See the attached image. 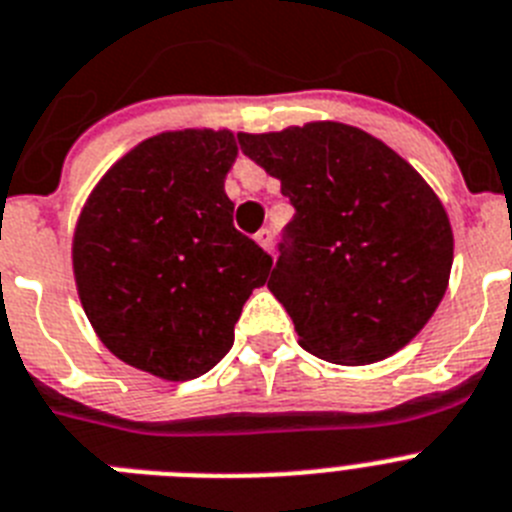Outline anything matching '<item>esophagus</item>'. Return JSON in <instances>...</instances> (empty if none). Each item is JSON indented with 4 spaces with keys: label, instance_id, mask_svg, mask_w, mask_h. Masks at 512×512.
I'll use <instances>...</instances> for the list:
<instances>
[{
    "label": "esophagus",
    "instance_id": "1",
    "mask_svg": "<svg viewBox=\"0 0 512 512\" xmlns=\"http://www.w3.org/2000/svg\"><path fill=\"white\" fill-rule=\"evenodd\" d=\"M256 243H259V246L264 248V251H272V243H274V233H272V230H269V227L259 230V233H256Z\"/></svg>",
    "mask_w": 512,
    "mask_h": 512
}]
</instances>
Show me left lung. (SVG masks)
<instances>
[{
    "instance_id": "left-lung-1",
    "label": "left lung",
    "mask_w": 512,
    "mask_h": 512,
    "mask_svg": "<svg viewBox=\"0 0 512 512\" xmlns=\"http://www.w3.org/2000/svg\"><path fill=\"white\" fill-rule=\"evenodd\" d=\"M238 142L295 207L266 287L300 347L336 365H370L412 342L453 264L451 220L425 178L339 121L240 131Z\"/></svg>"
}]
</instances>
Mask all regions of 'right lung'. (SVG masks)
Listing matches in <instances>:
<instances>
[{
    "label": "right lung",
    "instance_id": "add662e5",
    "mask_svg": "<svg viewBox=\"0 0 512 512\" xmlns=\"http://www.w3.org/2000/svg\"><path fill=\"white\" fill-rule=\"evenodd\" d=\"M235 157L227 129L155 134L108 168L74 227V282L95 334L163 381L199 378L227 355L272 269L233 225Z\"/></svg>",
    "mask_w": 512,
    "mask_h": 512
}]
</instances>
